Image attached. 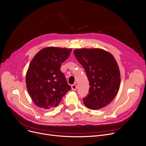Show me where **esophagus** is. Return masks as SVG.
<instances>
[{
  "instance_id": "obj_1",
  "label": "esophagus",
  "mask_w": 146,
  "mask_h": 146,
  "mask_svg": "<svg viewBox=\"0 0 146 146\" xmlns=\"http://www.w3.org/2000/svg\"><path fill=\"white\" fill-rule=\"evenodd\" d=\"M71 88H72V91H76V88H77L76 85H72L71 86Z\"/></svg>"
}]
</instances>
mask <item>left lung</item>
Listing matches in <instances>:
<instances>
[{"label": "left lung", "mask_w": 146, "mask_h": 146, "mask_svg": "<svg viewBox=\"0 0 146 146\" xmlns=\"http://www.w3.org/2000/svg\"><path fill=\"white\" fill-rule=\"evenodd\" d=\"M74 53L89 81V93L84 98V104L92 110L106 106L116 96L120 85V73L115 58L101 48H77Z\"/></svg>", "instance_id": "8db88e82"}]
</instances>
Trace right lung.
<instances>
[{
  "instance_id": "1",
  "label": "right lung",
  "mask_w": 146,
  "mask_h": 146,
  "mask_svg": "<svg viewBox=\"0 0 146 146\" xmlns=\"http://www.w3.org/2000/svg\"><path fill=\"white\" fill-rule=\"evenodd\" d=\"M72 49L48 47L40 50L30 62L26 84L33 102L48 110L59 105L62 97L71 89L60 71Z\"/></svg>"
}]
</instances>
